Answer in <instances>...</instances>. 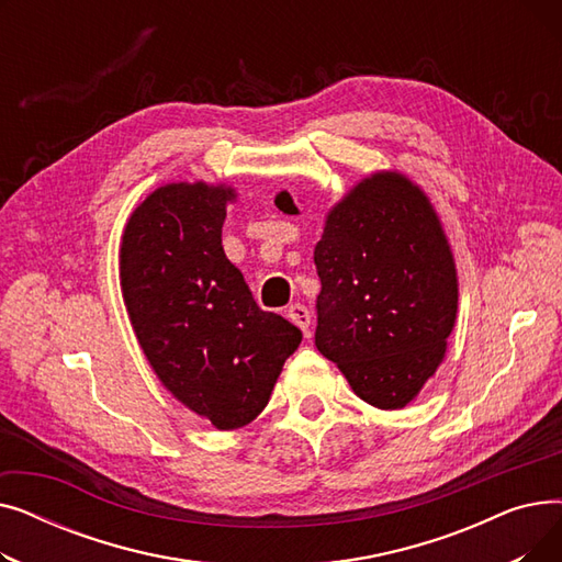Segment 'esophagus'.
Here are the masks:
<instances>
[{"mask_svg":"<svg viewBox=\"0 0 562 562\" xmlns=\"http://www.w3.org/2000/svg\"><path fill=\"white\" fill-rule=\"evenodd\" d=\"M286 318H289L291 323H296V326L307 335V328H310V321H312V316H310V310H307L303 303H293V305H289V310H286Z\"/></svg>","mask_w":562,"mask_h":562,"instance_id":"1","label":"esophagus"}]
</instances>
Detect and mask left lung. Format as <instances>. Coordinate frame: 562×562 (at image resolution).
I'll list each match as a JSON object with an SVG mask.
<instances>
[{
	"instance_id": "left-lung-1",
	"label": "left lung",
	"mask_w": 562,
	"mask_h": 562,
	"mask_svg": "<svg viewBox=\"0 0 562 562\" xmlns=\"http://www.w3.org/2000/svg\"><path fill=\"white\" fill-rule=\"evenodd\" d=\"M314 263L316 348L362 401L405 407L445 358L458 312L453 255L428 198L398 172L367 177L328 214Z\"/></svg>"
}]
</instances>
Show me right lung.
Listing matches in <instances>:
<instances>
[{"instance_id":"right-lung-1","label":"right lung","mask_w":562,"mask_h":562,"mask_svg":"<svg viewBox=\"0 0 562 562\" xmlns=\"http://www.w3.org/2000/svg\"><path fill=\"white\" fill-rule=\"evenodd\" d=\"M232 189L166 184L123 234L121 284L136 339L155 373L218 430L250 424L271 398L303 333L263 312L225 257Z\"/></svg>"}]
</instances>
